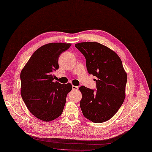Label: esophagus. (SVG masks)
<instances>
[{"mask_svg":"<svg viewBox=\"0 0 152 152\" xmlns=\"http://www.w3.org/2000/svg\"><path fill=\"white\" fill-rule=\"evenodd\" d=\"M78 89V86H74V85H72V90H77Z\"/></svg>","mask_w":152,"mask_h":152,"instance_id":"1","label":"esophagus"}]
</instances>
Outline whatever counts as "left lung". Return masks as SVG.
Wrapping results in <instances>:
<instances>
[{"instance_id":"1","label":"left lung","mask_w":152,"mask_h":152,"mask_svg":"<svg viewBox=\"0 0 152 152\" xmlns=\"http://www.w3.org/2000/svg\"><path fill=\"white\" fill-rule=\"evenodd\" d=\"M86 59L90 74L96 77V91L82 86L80 106L84 116L102 123L110 119L118 112L126 96L127 75L119 56L96 42L75 44Z\"/></svg>"}]
</instances>
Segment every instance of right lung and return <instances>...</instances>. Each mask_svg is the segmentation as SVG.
I'll return each mask as SVG.
<instances>
[{"mask_svg": "<svg viewBox=\"0 0 152 152\" xmlns=\"http://www.w3.org/2000/svg\"><path fill=\"white\" fill-rule=\"evenodd\" d=\"M70 43L50 42L38 48L20 74L21 95L28 110L43 121H51L62 113L71 83L54 82L53 72L59 69V55Z\"/></svg>", "mask_w": 152, "mask_h": 152, "instance_id": "right-lung-1", "label": "right lung"}]
</instances>
